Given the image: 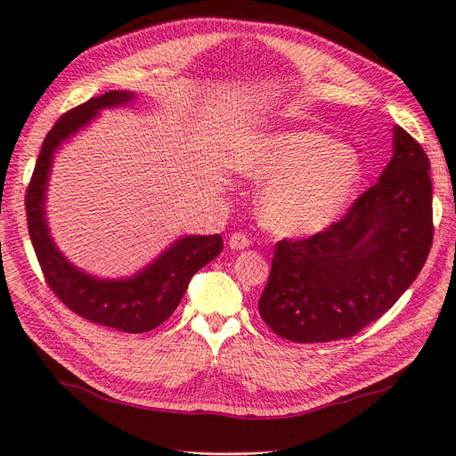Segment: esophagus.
<instances>
[{"label": "esophagus", "mask_w": 456, "mask_h": 456, "mask_svg": "<svg viewBox=\"0 0 456 456\" xmlns=\"http://www.w3.org/2000/svg\"><path fill=\"white\" fill-rule=\"evenodd\" d=\"M251 244V240H249V237L246 232H232L231 234V239H229V246H231V249H244V248H248Z\"/></svg>", "instance_id": "34e87169"}]
</instances>
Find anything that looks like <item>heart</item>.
<instances>
[{
	"instance_id": "heart-1",
	"label": "heart",
	"mask_w": 456,
	"mask_h": 456,
	"mask_svg": "<svg viewBox=\"0 0 456 456\" xmlns=\"http://www.w3.org/2000/svg\"><path fill=\"white\" fill-rule=\"evenodd\" d=\"M239 168L268 182L263 222L278 232H315L342 214L361 178V163L346 146L317 131H278L251 142Z\"/></svg>"
}]
</instances>
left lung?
I'll return each instance as SVG.
<instances>
[{"mask_svg": "<svg viewBox=\"0 0 456 456\" xmlns=\"http://www.w3.org/2000/svg\"><path fill=\"white\" fill-rule=\"evenodd\" d=\"M393 142L379 182L340 222L276 244L259 314L281 338L314 344L355 336L419 276L434 239L430 161L400 126Z\"/></svg>", "mask_w": 456, "mask_h": 456, "instance_id": "8db88e82", "label": "left lung"}]
</instances>
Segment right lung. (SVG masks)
Returning a JSON list of instances; mask_svg holds the SVG:
<instances>
[{
  "mask_svg": "<svg viewBox=\"0 0 456 456\" xmlns=\"http://www.w3.org/2000/svg\"><path fill=\"white\" fill-rule=\"evenodd\" d=\"M134 94L107 92L67 110L48 131L26 190V217L45 281L63 305L92 323L139 334L159 327L178 308L191 276L224 249L219 234L183 237L144 271L126 280H97L67 261L50 239L45 193L56 148L86 126L101 109L127 105Z\"/></svg>",
  "mask_w": 456,
  "mask_h": 456,
  "instance_id": "right-lung-1",
  "label": "right lung"
}]
</instances>
